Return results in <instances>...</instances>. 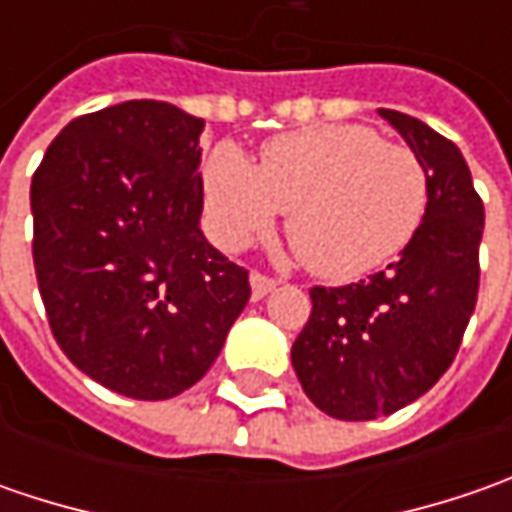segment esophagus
<instances>
[{
    "instance_id": "34e87169",
    "label": "esophagus",
    "mask_w": 512,
    "mask_h": 512,
    "mask_svg": "<svg viewBox=\"0 0 512 512\" xmlns=\"http://www.w3.org/2000/svg\"><path fill=\"white\" fill-rule=\"evenodd\" d=\"M276 287V279H270V276H262V273H253L250 276V290H253V302H259V299H265L267 293Z\"/></svg>"
}]
</instances>
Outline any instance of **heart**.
Here are the masks:
<instances>
[{
    "instance_id": "heart-1",
    "label": "heart",
    "mask_w": 512,
    "mask_h": 512,
    "mask_svg": "<svg viewBox=\"0 0 512 512\" xmlns=\"http://www.w3.org/2000/svg\"><path fill=\"white\" fill-rule=\"evenodd\" d=\"M207 227L227 250L267 236L279 210L307 270L350 282L393 262L427 213L419 156L364 125H327L270 139L259 165L219 145L202 168Z\"/></svg>"
}]
</instances>
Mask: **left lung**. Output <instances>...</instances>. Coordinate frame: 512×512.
I'll return each instance as SVG.
<instances>
[{
  "mask_svg": "<svg viewBox=\"0 0 512 512\" xmlns=\"http://www.w3.org/2000/svg\"><path fill=\"white\" fill-rule=\"evenodd\" d=\"M422 162L427 213L399 262L356 285L313 287L290 362L333 419L370 422L424 396L456 359L476 310L484 205L462 150L424 122L379 108Z\"/></svg>",
  "mask_w": 512,
  "mask_h": 512,
  "instance_id": "left-lung-1",
  "label": "left lung"
}]
</instances>
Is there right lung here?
Masks as SVG:
<instances>
[{
	"mask_svg": "<svg viewBox=\"0 0 512 512\" xmlns=\"http://www.w3.org/2000/svg\"><path fill=\"white\" fill-rule=\"evenodd\" d=\"M202 130L168 102H122L65 125L30 182L56 342L93 382L142 402L199 382L250 299L245 267L199 227Z\"/></svg>",
	"mask_w": 512,
	"mask_h": 512,
	"instance_id": "obj_1",
	"label": "right lung"
}]
</instances>
